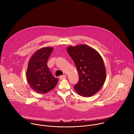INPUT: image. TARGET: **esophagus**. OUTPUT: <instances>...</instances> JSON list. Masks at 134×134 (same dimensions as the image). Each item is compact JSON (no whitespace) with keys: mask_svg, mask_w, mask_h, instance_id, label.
<instances>
[{"mask_svg":"<svg viewBox=\"0 0 134 134\" xmlns=\"http://www.w3.org/2000/svg\"><path fill=\"white\" fill-rule=\"evenodd\" d=\"M65 78H66V76L64 75H61V76H60V77H59V79H60V80L65 79Z\"/></svg>","mask_w":134,"mask_h":134,"instance_id":"esophagus-1","label":"esophagus"}]
</instances>
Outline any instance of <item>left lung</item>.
Masks as SVG:
<instances>
[{
  "instance_id": "obj_1",
  "label": "left lung",
  "mask_w": 134,
  "mask_h": 134,
  "mask_svg": "<svg viewBox=\"0 0 134 134\" xmlns=\"http://www.w3.org/2000/svg\"><path fill=\"white\" fill-rule=\"evenodd\" d=\"M66 50L75 64L79 76L74 90L85 97L95 94L102 88L106 77L101 56L96 49L85 44L69 46Z\"/></svg>"
}]
</instances>
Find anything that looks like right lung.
I'll list each match as a JSON object with an SVG mask.
<instances>
[{
  "instance_id": "right-lung-1",
  "label": "right lung",
  "mask_w": 134,
  "mask_h": 134,
  "mask_svg": "<svg viewBox=\"0 0 134 134\" xmlns=\"http://www.w3.org/2000/svg\"><path fill=\"white\" fill-rule=\"evenodd\" d=\"M52 47H44L35 52L29 60L26 78L32 89L44 94L54 89L59 80L53 76L47 65Z\"/></svg>"
}]
</instances>
